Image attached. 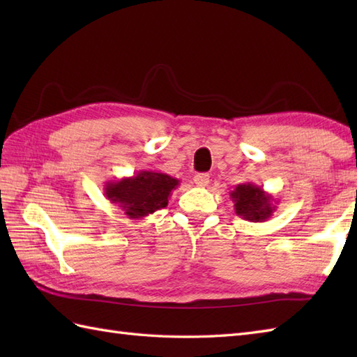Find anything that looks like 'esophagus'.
Instances as JSON below:
<instances>
[{"label":"esophagus","instance_id":"1","mask_svg":"<svg viewBox=\"0 0 357 357\" xmlns=\"http://www.w3.org/2000/svg\"><path fill=\"white\" fill-rule=\"evenodd\" d=\"M193 183L198 187H206L210 183V176L207 173H198V174H195Z\"/></svg>","mask_w":357,"mask_h":357}]
</instances>
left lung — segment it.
<instances>
[{
    "label": "left lung",
    "instance_id": "1",
    "mask_svg": "<svg viewBox=\"0 0 357 357\" xmlns=\"http://www.w3.org/2000/svg\"><path fill=\"white\" fill-rule=\"evenodd\" d=\"M230 198L234 204L236 215L250 222H264L265 219L271 218L273 211L276 210V199L264 188L252 183L236 185L230 193Z\"/></svg>",
    "mask_w": 357,
    "mask_h": 357
}]
</instances>
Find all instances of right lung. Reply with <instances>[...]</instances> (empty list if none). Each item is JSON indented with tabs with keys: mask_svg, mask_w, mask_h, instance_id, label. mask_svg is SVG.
<instances>
[{
	"mask_svg": "<svg viewBox=\"0 0 357 357\" xmlns=\"http://www.w3.org/2000/svg\"><path fill=\"white\" fill-rule=\"evenodd\" d=\"M179 185V179L153 170H141L135 176L109 181L104 195L112 204L124 211L130 219H142L167 207L172 192Z\"/></svg>",
	"mask_w": 357,
	"mask_h": 357,
	"instance_id": "1",
	"label": "right lung"
}]
</instances>
